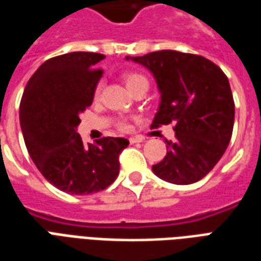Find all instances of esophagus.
<instances>
[{
	"label": "esophagus",
	"instance_id": "obj_1",
	"mask_svg": "<svg viewBox=\"0 0 261 261\" xmlns=\"http://www.w3.org/2000/svg\"><path fill=\"white\" fill-rule=\"evenodd\" d=\"M128 141H130V144H137V142L144 141V138L142 137H131V138H128Z\"/></svg>",
	"mask_w": 261,
	"mask_h": 261
}]
</instances>
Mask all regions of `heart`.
<instances>
[{
  "label": "heart",
  "instance_id": "obj_1",
  "mask_svg": "<svg viewBox=\"0 0 261 261\" xmlns=\"http://www.w3.org/2000/svg\"><path fill=\"white\" fill-rule=\"evenodd\" d=\"M123 81H124L125 86L130 89V92H134L137 88H140V86L142 85L148 86L147 78H145L144 75L138 74V72H127V74L123 75ZM100 89H102V84H97V85L95 86V91H93L95 99H97L99 95H100ZM117 127H119V130L127 131L130 128V124H128L127 120H120L119 123H117Z\"/></svg>",
  "mask_w": 261,
  "mask_h": 261
}]
</instances>
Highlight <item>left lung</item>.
Segmentation results:
<instances>
[{
	"label": "left lung",
	"instance_id": "left-lung-1",
	"mask_svg": "<svg viewBox=\"0 0 261 261\" xmlns=\"http://www.w3.org/2000/svg\"><path fill=\"white\" fill-rule=\"evenodd\" d=\"M144 65L156 81L161 102L152 125L175 123V141L152 170L173 185L196 183L222 158L233 130L235 103L222 69L205 57L161 50L125 57Z\"/></svg>",
	"mask_w": 261,
	"mask_h": 261
}]
</instances>
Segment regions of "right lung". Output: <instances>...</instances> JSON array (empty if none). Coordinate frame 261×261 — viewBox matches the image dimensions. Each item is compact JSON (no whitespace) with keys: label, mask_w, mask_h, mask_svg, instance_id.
Listing matches in <instances>:
<instances>
[{"label":"right lung","mask_w":261,"mask_h":261,"mask_svg":"<svg viewBox=\"0 0 261 261\" xmlns=\"http://www.w3.org/2000/svg\"><path fill=\"white\" fill-rule=\"evenodd\" d=\"M103 54L74 51L44 61L28 82L19 121L28 152L46 180L84 196L109 187L119 176L125 138L105 137L85 145L76 133L80 114L93 100Z\"/></svg>","instance_id":"right-lung-1"}]
</instances>
